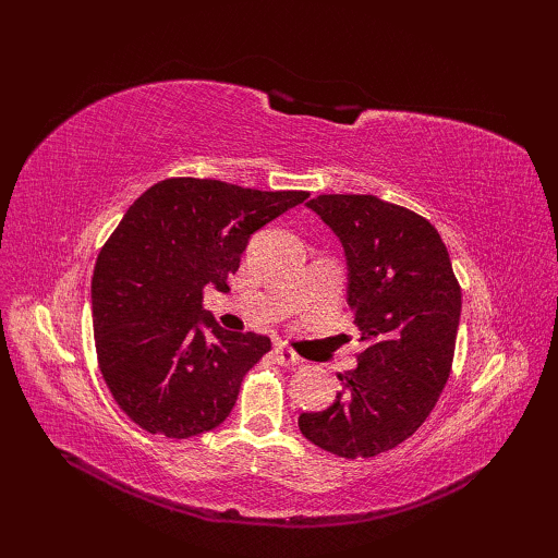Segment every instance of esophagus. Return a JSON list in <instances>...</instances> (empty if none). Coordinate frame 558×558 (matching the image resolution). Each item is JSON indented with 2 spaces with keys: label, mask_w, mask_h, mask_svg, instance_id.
I'll use <instances>...</instances> for the list:
<instances>
[{
  "label": "esophagus",
  "mask_w": 558,
  "mask_h": 558,
  "mask_svg": "<svg viewBox=\"0 0 558 558\" xmlns=\"http://www.w3.org/2000/svg\"><path fill=\"white\" fill-rule=\"evenodd\" d=\"M275 359H277L279 365H295L300 361L298 353L291 347H286V344H277L275 347Z\"/></svg>",
  "instance_id": "obj_1"
}]
</instances>
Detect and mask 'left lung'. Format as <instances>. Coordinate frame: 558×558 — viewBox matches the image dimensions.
I'll use <instances>...</instances> for the list:
<instances>
[{"label":"left lung","mask_w":558,"mask_h":558,"mask_svg":"<svg viewBox=\"0 0 558 558\" xmlns=\"http://www.w3.org/2000/svg\"><path fill=\"white\" fill-rule=\"evenodd\" d=\"M340 238L349 307L365 349L337 375L342 391L324 412L300 414L302 435L342 459L398 447L433 412L449 379L461 286L430 221L375 195L307 202Z\"/></svg>","instance_id":"obj_1"}]
</instances>
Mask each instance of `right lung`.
Here are the masks:
<instances>
[{
	"instance_id": "1",
	"label": "right lung",
	"mask_w": 558,
	"mask_h": 558,
	"mask_svg": "<svg viewBox=\"0 0 558 558\" xmlns=\"http://www.w3.org/2000/svg\"><path fill=\"white\" fill-rule=\"evenodd\" d=\"M307 197L177 177L125 211L95 263L93 330L109 391L140 428L185 440L228 418L272 342L223 330L202 298L209 283L228 293L251 234Z\"/></svg>"
}]
</instances>
